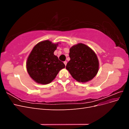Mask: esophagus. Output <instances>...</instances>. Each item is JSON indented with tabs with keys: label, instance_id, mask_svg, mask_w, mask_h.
Listing matches in <instances>:
<instances>
[{
	"label": "esophagus",
	"instance_id": "esophagus-1",
	"mask_svg": "<svg viewBox=\"0 0 129 129\" xmlns=\"http://www.w3.org/2000/svg\"><path fill=\"white\" fill-rule=\"evenodd\" d=\"M63 63L65 64V66H66V64H67V61H64Z\"/></svg>",
	"mask_w": 129,
	"mask_h": 129
}]
</instances>
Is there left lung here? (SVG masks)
I'll return each instance as SVG.
<instances>
[{"instance_id":"8db88e82","label":"left lung","mask_w":129,"mask_h":129,"mask_svg":"<svg viewBox=\"0 0 129 129\" xmlns=\"http://www.w3.org/2000/svg\"><path fill=\"white\" fill-rule=\"evenodd\" d=\"M71 60L66 66L74 79L80 82L92 80L99 71V62L95 52L83 44L73 46L70 48Z\"/></svg>"}]
</instances>
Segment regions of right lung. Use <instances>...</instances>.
<instances>
[{
    "mask_svg": "<svg viewBox=\"0 0 129 129\" xmlns=\"http://www.w3.org/2000/svg\"><path fill=\"white\" fill-rule=\"evenodd\" d=\"M58 44L49 40L38 43L34 46L27 61V70L36 82L49 83L55 79L60 70L65 67L63 62L54 54Z\"/></svg>",
    "mask_w": 129,
    "mask_h": 129,
    "instance_id": "right-lung-1",
    "label": "right lung"
}]
</instances>
